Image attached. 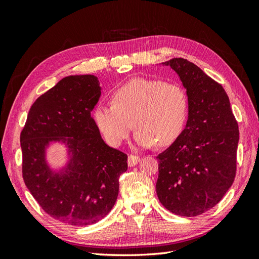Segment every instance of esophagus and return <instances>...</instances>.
Returning a JSON list of instances; mask_svg holds the SVG:
<instances>
[{
    "label": "esophagus",
    "mask_w": 259,
    "mask_h": 259,
    "mask_svg": "<svg viewBox=\"0 0 259 259\" xmlns=\"http://www.w3.org/2000/svg\"><path fill=\"white\" fill-rule=\"evenodd\" d=\"M139 161H140V157H138V156L130 155V156L128 157V166H129V167L136 166V164L138 163Z\"/></svg>",
    "instance_id": "obj_1"
}]
</instances>
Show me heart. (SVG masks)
I'll return each mask as SVG.
<instances>
[{"label":"heart","instance_id":"1","mask_svg":"<svg viewBox=\"0 0 259 259\" xmlns=\"http://www.w3.org/2000/svg\"><path fill=\"white\" fill-rule=\"evenodd\" d=\"M112 104H98L93 120L109 145L118 147L134 125L141 147H169L183 135L189 115L185 88L159 79H134L112 92Z\"/></svg>","mask_w":259,"mask_h":259}]
</instances>
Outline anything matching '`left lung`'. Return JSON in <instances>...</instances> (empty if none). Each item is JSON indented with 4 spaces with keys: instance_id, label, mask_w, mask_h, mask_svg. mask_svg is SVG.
I'll return each mask as SVG.
<instances>
[{
    "instance_id": "8db88e82",
    "label": "left lung",
    "mask_w": 259,
    "mask_h": 259,
    "mask_svg": "<svg viewBox=\"0 0 259 259\" xmlns=\"http://www.w3.org/2000/svg\"><path fill=\"white\" fill-rule=\"evenodd\" d=\"M163 64L183 81L189 115L180 138L157 157L156 190L169 211L195 217L216 206L234 183L238 123L222 84L186 59Z\"/></svg>"
}]
</instances>
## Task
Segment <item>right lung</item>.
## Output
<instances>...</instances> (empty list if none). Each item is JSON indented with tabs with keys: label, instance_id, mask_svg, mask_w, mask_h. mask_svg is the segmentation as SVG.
<instances>
[{
	"label": "right lung",
	"instance_id": "right-lung-1",
	"mask_svg": "<svg viewBox=\"0 0 259 259\" xmlns=\"http://www.w3.org/2000/svg\"><path fill=\"white\" fill-rule=\"evenodd\" d=\"M100 95L97 76H65L32 104L20 136L27 189L48 214L72 226L107 216L117 200L120 175L128 169V156L106 145L91 117ZM51 141L69 148L70 162L61 175L44 160Z\"/></svg>",
	"mask_w": 259,
	"mask_h": 259
}]
</instances>
